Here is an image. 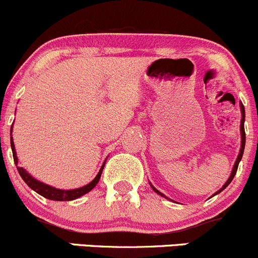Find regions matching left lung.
<instances>
[{"mask_svg":"<svg viewBox=\"0 0 258 258\" xmlns=\"http://www.w3.org/2000/svg\"><path fill=\"white\" fill-rule=\"evenodd\" d=\"M240 109H241V124H240V131H241V148H240V153H239V155H237V158H236V161H235V164H234V168H233V171H231V175H230V177H229L228 179V181H226V182L224 183V186H223L222 188L219 189V191H217L216 194L213 195V196H216V195H218L219 194V192H222L223 189H224L225 187H228V185L229 183L231 182V181H233V179H234V176H235V174H236V171H237V166H239V163H240V160H241V158H242V154H244V149H245V141H246V135H245V127H244V122H245V107H244V105H240ZM153 187V186H152ZM153 189H154L155 192H157L158 195H160V196H164L163 194H161V192H159L158 191L157 188L155 187H153ZM165 197V196H164Z\"/></svg>","mask_w":258,"mask_h":258,"instance_id":"obj_1","label":"left lung"}]
</instances>
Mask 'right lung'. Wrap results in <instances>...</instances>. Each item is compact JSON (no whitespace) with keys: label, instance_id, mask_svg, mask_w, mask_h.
Masks as SVG:
<instances>
[{"label":"right lung","instance_id":"1","mask_svg":"<svg viewBox=\"0 0 258 258\" xmlns=\"http://www.w3.org/2000/svg\"><path fill=\"white\" fill-rule=\"evenodd\" d=\"M11 147H12L14 163H16L17 165V164H18V158H17L16 149H14V143H13L12 137H11ZM103 169H104V164L100 168V170H99L97 176L94 177V180H93L92 182L88 183V185L83 186V187H79L76 189H58L55 187H51V186L46 185V183H42L40 181L34 179V177L30 176V175L28 174L23 168L17 165V170H18L19 175H21L22 179L24 180V182L27 183L30 188L34 189L35 192H38L39 195H41V196H44L45 198H47V200H52V201H72V200H76V198L83 196V195L88 194L89 191H92V189L97 186L99 180H100Z\"/></svg>","mask_w":258,"mask_h":258}]
</instances>
